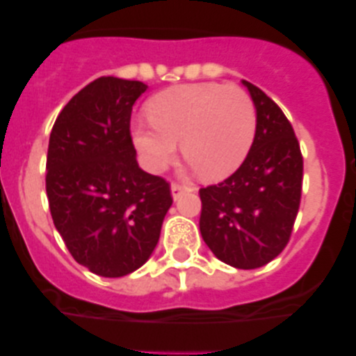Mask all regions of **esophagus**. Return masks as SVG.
I'll use <instances>...</instances> for the list:
<instances>
[{
	"mask_svg": "<svg viewBox=\"0 0 356 356\" xmlns=\"http://www.w3.org/2000/svg\"><path fill=\"white\" fill-rule=\"evenodd\" d=\"M170 189H172V196H174V200L181 198V196L184 195V193L191 191V188H189V186L179 184V182H172V188Z\"/></svg>",
	"mask_w": 356,
	"mask_h": 356,
	"instance_id": "esophagus-1",
	"label": "esophagus"
}]
</instances>
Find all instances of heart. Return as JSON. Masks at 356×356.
<instances>
[{"mask_svg": "<svg viewBox=\"0 0 356 356\" xmlns=\"http://www.w3.org/2000/svg\"><path fill=\"white\" fill-rule=\"evenodd\" d=\"M152 120L132 125V139L149 170L160 172L182 155L204 179L218 181L241 167L258 115L253 98L239 86L184 84L161 91L148 103Z\"/></svg>", "mask_w": 356, "mask_h": 356, "instance_id": "1", "label": "heart"}]
</instances>
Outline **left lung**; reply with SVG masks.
<instances>
[{"mask_svg": "<svg viewBox=\"0 0 356 356\" xmlns=\"http://www.w3.org/2000/svg\"><path fill=\"white\" fill-rule=\"evenodd\" d=\"M257 106L253 146L241 167L200 189V231L215 257L236 268H258L289 243L301 201L303 156L282 110L243 81Z\"/></svg>", "mask_w": 356, "mask_h": 356, "instance_id": "obj_1", "label": "left lung"}]
</instances>
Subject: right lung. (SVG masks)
<instances>
[{
  "label": "right lung",
  "mask_w": 356,
  "mask_h": 356,
  "mask_svg": "<svg viewBox=\"0 0 356 356\" xmlns=\"http://www.w3.org/2000/svg\"><path fill=\"white\" fill-rule=\"evenodd\" d=\"M148 86L99 77L56 117L46 158L53 224L77 264L102 277L138 270L160 239L170 184L139 168L131 113Z\"/></svg>",
  "instance_id": "add662e5"
}]
</instances>
